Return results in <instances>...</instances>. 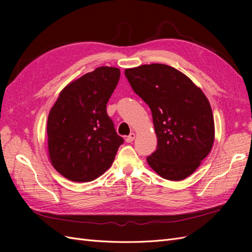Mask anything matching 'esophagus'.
Here are the masks:
<instances>
[{"instance_id": "obj_1", "label": "esophagus", "mask_w": 252, "mask_h": 252, "mask_svg": "<svg viewBox=\"0 0 252 252\" xmlns=\"http://www.w3.org/2000/svg\"><path fill=\"white\" fill-rule=\"evenodd\" d=\"M134 139H135V133H134V132H131V133L129 134L128 136H126L125 141H126L127 143H131V142H132Z\"/></svg>"}]
</instances>
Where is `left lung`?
<instances>
[{"label": "left lung", "mask_w": 252, "mask_h": 252, "mask_svg": "<svg viewBox=\"0 0 252 252\" xmlns=\"http://www.w3.org/2000/svg\"><path fill=\"white\" fill-rule=\"evenodd\" d=\"M125 75L151 109L158 147L147 158L148 165L163 179H186L199 168L215 142L208 98L187 75L169 65L127 68Z\"/></svg>", "instance_id": "left-lung-1"}]
</instances>
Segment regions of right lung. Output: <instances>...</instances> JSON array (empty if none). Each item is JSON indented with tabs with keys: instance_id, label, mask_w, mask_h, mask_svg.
Wrapping results in <instances>:
<instances>
[{
	"instance_id": "add662e5",
	"label": "right lung",
	"mask_w": 252,
	"mask_h": 252,
	"mask_svg": "<svg viewBox=\"0 0 252 252\" xmlns=\"http://www.w3.org/2000/svg\"><path fill=\"white\" fill-rule=\"evenodd\" d=\"M120 69L101 66L70 82L59 94L47 120L51 165L72 182H91L109 169L124 140L114 130L106 105Z\"/></svg>"
}]
</instances>
